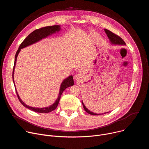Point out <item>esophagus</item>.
<instances>
[{
  "label": "esophagus",
  "instance_id": "esophagus-1",
  "mask_svg": "<svg viewBox=\"0 0 149 149\" xmlns=\"http://www.w3.org/2000/svg\"><path fill=\"white\" fill-rule=\"evenodd\" d=\"M82 78V76L79 73H78V74H75V76H74V79L76 81H79Z\"/></svg>",
  "mask_w": 149,
  "mask_h": 149
}]
</instances>
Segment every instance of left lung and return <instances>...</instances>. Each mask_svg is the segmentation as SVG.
Instances as JSON below:
<instances>
[{"label":"left lung","mask_w":149,"mask_h":149,"mask_svg":"<svg viewBox=\"0 0 149 149\" xmlns=\"http://www.w3.org/2000/svg\"><path fill=\"white\" fill-rule=\"evenodd\" d=\"M104 31H105L106 34H107L108 38H109V39H110V42H111V44H114V45H125V43L124 42V40L122 39V38H120L119 36L117 35L116 34L113 33L112 32L110 31L109 30L106 29H105ZM82 105H83L84 109L85 110V111H86L87 113H88V114H91V115H94V116H97V115H100V114H96V113H94L90 111V110H88V109L86 108V106L84 105V104L82 101ZM107 113H109V112H107ZM104 113V114H106V113Z\"/></svg>","instance_id":"1"}]
</instances>
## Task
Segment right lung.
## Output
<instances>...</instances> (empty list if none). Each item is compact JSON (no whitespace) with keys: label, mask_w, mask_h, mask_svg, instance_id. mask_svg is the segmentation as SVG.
Wrapping results in <instances>:
<instances>
[{"label":"right lung","mask_w":149,"mask_h":149,"mask_svg":"<svg viewBox=\"0 0 149 149\" xmlns=\"http://www.w3.org/2000/svg\"><path fill=\"white\" fill-rule=\"evenodd\" d=\"M61 29V26L60 25H54V26H45V27H43L39 28L38 29H36L34 31H33L32 33H31L24 40V41L21 43V44L20 45L19 49H17L16 55H15V62H14V66H13V74H12V78H13V81L14 83V86H15V82H14V79H13V74H14V70H15V67L16 65V59L17 57V55L20 51L21 49H22L24 48H25L29 45H31L33 44L36 43V42H38L39 40H41L42 39H44L45 38H47V36L52 35V33H54L56 32L59 31ZM74 79H73V77L72 75H70L69 76L68 78H67L66 79H65L62 81V82L61 84V87H60V90H59V95L56 99V100L55 101V102L52 104L51 105H50L49 107H44V108H35V107H30V106L26 105L25 102H24L22 101V100L20 99V98L19 97L17 92L16 90V87H15V90H16V93L17 96V98L19 99V100L20 101V103L22 104L24 107L28 108V109L35 111L36 113H48L49 112L52 111L53 110H54L58 105V103L59 102V100L61 98V96L63 93V91H64L67 88L71 87L74 85Z\"/></svg>","instance_id":"1"}]
</instances>
